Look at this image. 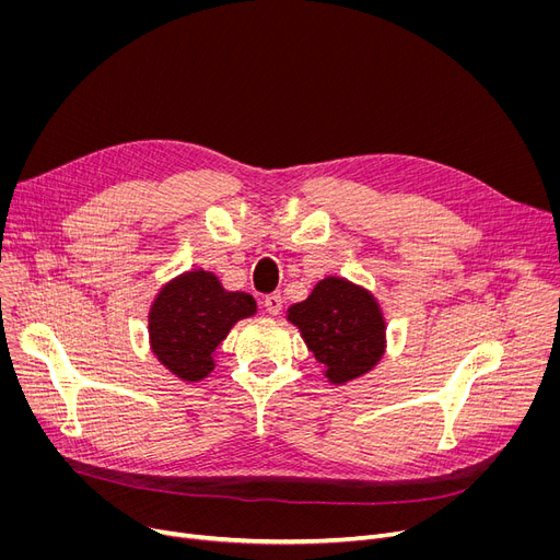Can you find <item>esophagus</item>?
<instances>
[{
    "label": "esophagus",
    "mask_w": 560,
    "mask_h": 560,
    "mask_svg": "<svg viewBox=\"0 0 560 560\" xmlns=\"http://www.w3.org/2000/svg\"><path fill=\"white\" fill-rule=\"evenodd\" d=\"M281 304H283V300H281V292H270V295H265V298H262V306H265V311L272 313V315H277V313L281 311Z\"/></svg>",
    "instance_id": "obj_1"
}]
</instances>
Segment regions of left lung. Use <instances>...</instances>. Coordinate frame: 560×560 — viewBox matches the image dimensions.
<instances>
[{
	"mask_svg": "<svg viewBox=\"0 0 560 560\" xmlns=\"http://www.w3.org/2000/svg\"><path fill=\"white\" fill-rule=\"evenodd\" d=\"M288 319L300 327L334 384L365 374L384 354V317L376 302L345 279H322L308 300L288 308Z\"/></svg>",
	"mask_w": 560,
	"mask_h": 560,
	"instance_id": "1",
	"label": "left lung"
}]
</instances>
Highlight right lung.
<instances>
[{
	"instance_id": "add662e5",
	"label": "right lung",
	"mask_w": 560,
	"mask_h": 560,
	"mask_svg": "<svg viewBox=\"0 0 560 560\" xmlns=\"http://www.w3.org/2000/svg\"><path fill=\"white\" fill-rule=\"evenodd\" d=\"M247 292H226L203 272H188L167 283L150 311V338L159 361L184 381H199L213 370V351L241 317L254 315Z\"/></svg>"
}]
</instances>
